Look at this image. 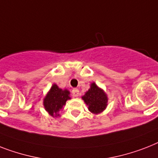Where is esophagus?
<instances>
[{"label": "esophagus", "mask_w": 158, "mask_h": 158, "mask_svg": "<svg viewBox=\"0 0 158 158\" xmlns=\"http://www.w3.org/2000/svg\"><path fill=\"white\" fill-rule=\"evenodd\" d=\"M79 94V91L78 89H73L72 90V95L74 97H77Z\"/></svg>", "instance_id": "1"}]
</instances>
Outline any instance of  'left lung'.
<instances>
[{"mask_svg":"<svg viewBox=\"0 0 158 158\" xmlns=\"http://www.w3.org/2000/svg\"><path fill=\"white\" fill-rule=\"evenodd\" d=\"M82 98L88 106L89 110L93 114L102 112L107 106L108 99L106 93L94 83H92L90 89L86 92Z\"/></svg>","mask_w":158,"mask_h":158,"instance_id":"8db88e82","label":"left lung"}]
</instances>
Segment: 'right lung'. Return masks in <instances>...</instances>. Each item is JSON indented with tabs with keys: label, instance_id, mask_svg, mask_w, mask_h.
<instances>
[{
	"label": "right lung",
	"instance_id": "add662e5",
	"mask_svg": "<svg viewBox=\"0 0 158 158\" xmlns=\"http://www.w3.org/2000/svg\"><path fill=\"white\" fill-rule=\"evenodd\" d=\"M70 92L67 90H62L56 84H53L49 92L44 100V106L49 114L53 116H59L58 111L66 104L67 100L70 99Z\"/></svg>",
	"mask_w": 158,
	"mask_h": 158
}]
</instances>
